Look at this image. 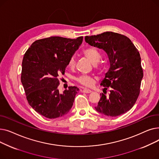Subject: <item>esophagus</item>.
I'll return each instance as SVG.
<instances>
[{
	"label": "esophagus",
	"mask_w": 159,
	"mask_h": 159,
	"mask_svg": "<svg viewBox=\"0 0 159 159\" xmlns=\"http://www.w3.org/2000/svg\"><path fill=\"white\" fill-rule=\"evenodd\" d=\"M82 92H83V93H89L92 92V91H91L89 90V89H88L84 88V89H82Z\"/></svg>",
	"instance_id": "obj_1"
}]
</instances>
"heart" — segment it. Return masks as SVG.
Wrapping results in <instances>:
<instances>
[{"label": "heart", "mask_w": 159, "mask_h": 159, "mask_svg": "<svg viewBox=\"0 0 159 159\" xmlns=\"http://www.w3.org/2000/svg\"><path fill=\"white\" fill-rule=\"evenodd\" d=\"M83 55H84L93 64H97L101 58V55H100L98 50L93 47H89L83 50ZM75 66V59L73 57H71L68 63V67L71 69H74ZM76 81L80 85L86 87L91 88L95 84V79L87 75H81L76 79Z\"/></svg>", "instance_id": "obj_1"}]
</instances>
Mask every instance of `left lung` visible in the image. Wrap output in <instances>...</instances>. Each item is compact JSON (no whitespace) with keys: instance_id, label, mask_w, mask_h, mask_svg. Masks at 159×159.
I'll return each mask as SVG.
<instances>
[{"instance_id":"8db88e82","label":"left lung","mask_w":159,"mask_h":159,"mask_svg":"<svg viewBox=\"0 0 159 159\" xmlns=\"http://www.w3.org/2000/svg\"><path fill=\"white\" fill-rule=\"evenodd\" d=\"M85 40L89 45L104 50L110 64L101 83L105 92L100 94L96 110L113 117L128 111L139 97L143 77L138 49L128 37L111 31L86 36ZM107 87L111 89L109 95H106Z\"/></svg>"}]
</instances>
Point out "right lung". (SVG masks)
Wrapping results in <instances>:
<instances>
[{
    "instance_id": "obj_1",
    "label": "right lung",
    "mask_w": 159,
    "mask_h": 159,
    "mask_svg": "<svg viewBox=\"0 0 159 159\" xmlns=\"http://www.w3.org/2000/svg\"><path fill=\"white\" fill-rule=\"evenodd\" d=\"M76 39L51 37L37 40L25 53L22 62L21 82L31 107L40 115L52 119L62 116L71 108L79 89L70 86L59 93L60 76L70 58L82 44Z\"/></svg>"
}]
</instances>
